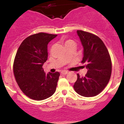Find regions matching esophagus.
Instances as JSON below:
<instances>
[{
    "instance_id": "1",
    "label": "esophagus",
    "mask_w": 124,
    "mask_h": 124,
    "mask_svg": "<svg viewBox=\"0 0 124 124\" xmlns=\"http://www.w3.org/2000/svg\"><path fill=\"white\" fill-rule=\"evenodd\" d=\"M61 74H63V75H66V74H67L68 73V71H63L61 72Z\"/></svg>"
}]
</instances>
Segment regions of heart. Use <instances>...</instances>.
<instances>
[{
	"instance_id": "1",
	"label": "heart",
	"mask_w": 124,
	"mask_h": 124,
	"mask_svg": "<svg viewBox=\"0 0 124 124\" xmlns=\"http://www.w3.org/2000/svg\"><path fill=\"white\" fill-rule=\"evenodd\" d=\"M63 43H64V46H65V47L69 45L72 44V43H74V44H75V42H74V41H73V40H64V41H63ZM65 58H66V57H65Z\"/></svg>"
}]
</instances>
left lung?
Here are the masks:
<instances>
[{"mask_svg": "<svg viewBox=\"0 0 124 124\" xmlns=\"http://www.w3.org/2000/svg\"><path fill=\"white\" fill-rule=\"evenodd\" d=\"M84 48L82 63L86 64L85 76L78 78L73 87L78 94L93 97L101 93L109 81L112 73L110 54L100 38L87 31L77 30Z\"/></svg>", "mask_w": 124, "mask_h": 124, "instance_id": "8db88e82", "label": "left lung"}]
</instances>
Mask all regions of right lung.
Masks as SVG:
<instances>
[{
	"mask_svg": "<svg viewBox=\"0 0 124 124\" xmlns=\"http://www.w3.org/2000/svg\"><path fill=\"white\" fill-rule=\"evenodd\" d=\"M57 35L38 33L26 38L14 62V74L22 91L30 99L41 101L56 91L59 72L46 74L43 65L48 59V44Z\"/></svg>",
	"mask_w": 124,
	"mask_h": 124,
	"instance_id": "add662e5",
	"label": "right lung"
}]
</instances>
